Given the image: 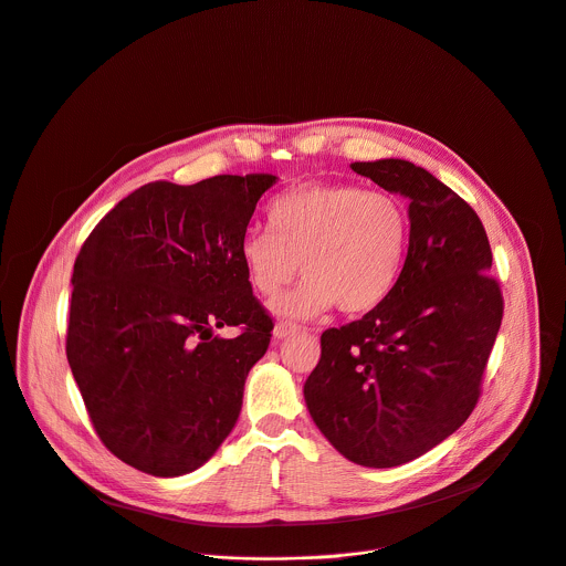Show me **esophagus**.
<instances>
[{"label": "esophagus", "mask_w": 566, "mask_h": 566, "mask_svg": "<svg viewBox=\"0 0 566 566\" xmlns=\"http://www.w3.org/2000/svg\"><path fill=\"white\" fill-rule=\"evenodd\" d=\"M298 329H301V325H296V323H292V321H279L276 327H274V336H276V338H285V336H290V334H296Z\"/></svg>", "instance_id": "34e87169"}]
</instances>
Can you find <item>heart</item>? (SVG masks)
I'll return each instance as SVG.
<instances>
[{"instance_id": "obj_1", "label": "heart", "mask_w": 566, "mask_h": 566, "mask_svg": "<svg viewBox=\"0 0 566 566\" xmlns=\"http://www.w3.org/2000/svg\"><path fill=\"white\" fill-rule=\"evenodd\" d=\"M410 250V211L386 189L310 182L274 198L268 228L239 243L250 285L276 296L298 272L305 279L272 303L283 316H314L336 303L344 314L377 307L397 285Z\"/></svg>"}]
</instances>
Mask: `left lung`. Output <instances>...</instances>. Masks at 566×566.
Returning a JSON list of instances; mask_svg holds the SVG:
<instances>
[{
	"instance_id": "1",
	"label": "left lung",
	"mask_w": 566,
	"mask_h": 566,
	"mask_svg": "<svg viewBox=\"0 0 566 566\" xmlns=\"http://www.w3.org/2000/svg\"><path fill=\"white\" fill-rule=\"evenodd\" d=\"M353 171L408 198L410 250L392 292L321 334L303 386L327 441L359 467L417 460L473 412L504 298L475 209L426 169L386 158Z\"/></svg>"
}]
</instances>
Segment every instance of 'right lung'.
I'll return each mask as SVG.
<instances>
[{"label": "right lung", "instance_id": "right-lung-1", "mask_svg": "<svg viewBox=\"0 0 566 566\" xmlns=\"http://www.w3.org/2000/svg\"><path fill=\"white\" fill-rule=\"evenodd\" d=\"M272 174L156 180L113 207L73 265L66 359L102 443L178 478L202 467L241 415L272 316L239 256ZM239 326L234 339L214 334Z\"/></svg>", "mask_w": 566, "mask_h": 566}]
</instances>
